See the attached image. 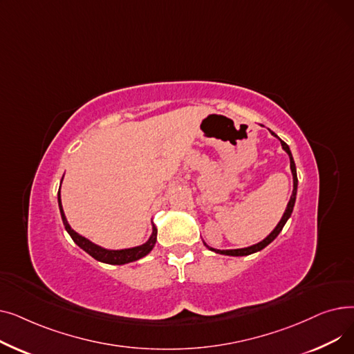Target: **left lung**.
Here are the masks:
<instances>
[{"label":"left lung","instance_id":"obj_1","mask_svg":"<svg viewBox=\"0 0 354 354\" xmlns=\"http://www.w3.org/2000/svg\"><path fill=\"white\" fill-rule=\"evenodd\" d=\"M271 132V130H270ZM271 135L272 136H275L278 140L281 142V147L284 149V152L288 155V158H290V169H291V174H292V194H291V196H290V201H288V203H287V208H286V212L283 214V216H281V219H280V222H278L277 224V227L263 239V241H259V243H257V244H254V245H250V247H245V248H236V250H215V248H212V247H209L205 241L202 239V243H203V245H205L207 248H209L211 251H214V252H216V254H222V255H231V257H244V255H250V254H254V252H258V251H261V250H264L268 244H271L272 241L278 236V234L281 232V230L284 228V225H286V222L288 221V218L291 216V214H292V209H294V203H295V198H297V185H299V179H297V169H295V163H294V159H292V155H291V151H290V147H288V145L286 143V142H283L280 138H278L274 132H271Z\"/></svg>","mask_w":354,"mask_h":354}]
</instances>
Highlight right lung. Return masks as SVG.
Listing matches in <instances>:
<instances>
[{
  "label": "right lung",
  "mask_w": 354,
  "mask_h": 354,
  "mask_svg": "<svg viewBox=\"0 0 354 354\" xmlns=\"http://www.w3.org/2000/svg\"><path fill=\"white\" fill-rule=\"evenodd\" d=\"M63 178H64V175H63ZM63 178H62V182H63ZM60 188H62V183H60ZM57 201H59V209H60V215H62V219H63L64 228L68 232V235L71 236V239L83 251H86L88 255H91L93 258L97 259V261H100V263L111 264V266H123V264L133 263V261H138V259L143 258L145 255H147L149 252H151L153 250L155 244H156L158 230H156L155 224H152V234H151V236H149V239L146 241V243L142 244V245L132 247V248H123V250H107L104 247H100V245H97L95 243H91V241L87 239L86 236L77 234L76 231H74L70 227L68 221H67V218L64 215V211H63L60 189H59V194H57Z\"/></svg>",
  "instance_id": "add662e5"
}]
</instances>
